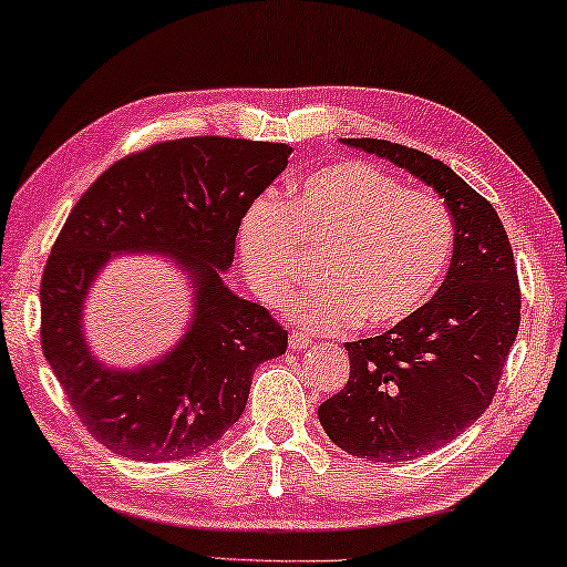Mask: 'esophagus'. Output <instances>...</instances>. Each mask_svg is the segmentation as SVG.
Returning <instances> with one entry per match:
<instances>
[{"label": "esophagus", "instance_id": "1", "mask_svg": "<svg viewBox=\"0 0 567 567\" xmlns=\"http://www.w3.org/2000/svg\"><path fill=\"white\" fill-rule=\"evenodd\" d=\"M289 346L291 351H305V348H312V338L305 336V332H291Z\"/></svg>", "mask_w": 567, "mask_h": 567}]
</instances>
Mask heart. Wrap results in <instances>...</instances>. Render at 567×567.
<instances>
[{"label":"heart","instance_id":"heart-1","mask_svg":"<svg viewBox=\"0 0 567 567\" xmlns=\"http://www.w3.org/2000/svg\"><path fill=\"white\" fill-rule=\"evenodd\" d=\"M237 243L245 274L266 301L291 289L305 252L323 255L322 281L289 299L307 328L390 330L436 297L452 266L456 227L436 196L413 193L367 162H338L307 175L286 208L255 200Z\"/></svg>","mask_w":567,"mask_h":567}]
</instances>
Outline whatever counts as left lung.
<instances>
[{
  "mask_svg": "<svg viewBox=\"0 0 567 567\" xmlns=\"http://www.w3.org/2000/svg\"><path fill=\"white\" fill-rule=\"evenodd\" d=\"M343 142L421 177L454 216V258L436 297L405 324L346 343L348 384L317 408L343 452L415 460L454 441L495 398L522 322L514 250L491 200L441 159L384 138Z\"/></svg>",
  "mask_w": 567,
  "mask_h": 567,
  "instance_id": "left-lung-1",
  "label": "left lung"
}]
</instances>
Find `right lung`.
<instances>
[{
	"instance_id": "1",
	"label": "right lung",
	"mask_w": 567,
	"mask_h": 567,
	"mask_svg": "<svg viewBox=\"0 0 567 567\" xmlns=\"http://www.w3.org/2000/svg\"><path fill=\"white\" fill-rule=\"evenodd\" d=\"M289 144L227 136L157 142L84 190L45 260L41 348L84 429L138 462L198 454L245 413L255 367L286 353L289 332L221 281L239 221L289 165ZM169 251L192 274L197 312L165 360L136 372L94 361L81 301L115 251Z\"/></svg>"
}]
</instances>
